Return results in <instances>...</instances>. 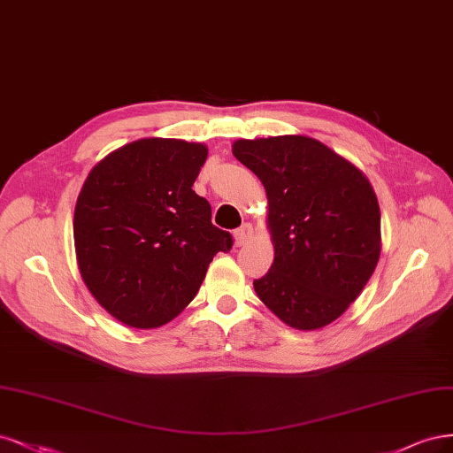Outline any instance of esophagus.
I'll list each match as a JSON object with an SVG mask.
<instances>
[{"mask_svg": "<svg viewBox=\"0 0 453 453\" xmlns=\"http://www.w3.org/2000/svg\"><path fill=\"white\" fill-rule=\"evenodd\" d=\"M252 235H254V229H252V226L250 224H242L237 231H235V244L237 246H244L248 241L252 239Z\"/></svg>", "mask_w": 453, "mask_h": 453, "instance_id": "obj_1", "label": "esophagus"}]
</instances>
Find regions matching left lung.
<instances>
[{"label": "left lung", "instance_id": "obj_1", "mask_svg": "<svg viewBox=\"0 0 453 453\" xmlns=\"http://www.w3.org/2000/svg\"><path fill=\"white\" fill-rule=\"evenodd\" d=\"M231 152L261 180L274 246L254 289L282 324L316 331L344 314L382 250L372 184L349 159L306 135L237 139Z\"/></svg>", "mask_w": 453, "mask_h": 453}]
</instances>
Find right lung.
<instances>
[{"label":"right lung","mask_w":453,"mask_h":453,"mask_svg":"<svg viewBox=\"0 0 453 453\" xmlns=\"http://www.w3.org/2000/svg\"><path fill=\"white\" fill-rule=\"evenodd\" d=\"M207 144L147 137L112 150L86 177L73 237L82 280L127 327L156 329L192 303L231 235L192 186Z\"/></svg>","instance_id":"add662e5"}]
</instances>
